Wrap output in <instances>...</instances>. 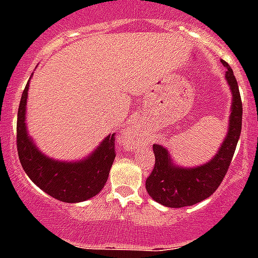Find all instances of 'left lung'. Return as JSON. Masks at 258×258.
<instances>
[{
  "mask_svg": "<svg viewBox=\"0 0 258 258\" xmlns=\"http://www.w3.org/2000/svg\"><path fill=\"white\" fill-rule=\"evenodd\" d=\"M222 64L227 68L226 80L232 92V108L229 133L218 154L206 165L195 169H184L170 163L168 151L163 146H152L155 165L151 174L146 179V190L152 199L163 206L182 208L203 202L217 190L229 170L240 137L243 104L238 81L231 67L225 60H222Z\"/></svg>",
  "mask_w": 258,
  "mask_h": 258,
  "instance_id": "obj_1",
  "label": "left lung"
}]
</instances>
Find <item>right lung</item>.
<instances>
[{
  "instance_id": "add662e5",
  "label": "right lung",
  "mask_w": 258,
  "mask_h": 258,
  "mask_svg": "<svg viewBox=\"0 0 258 258\" xmlns=\"http://www.w3.org/2000/svg\"><path fill=\"white\" fill-rule=\"evenodd\" d=\"M28 84L20 98L17 121V147L23 169L41 190L60 202L77 203L95 197L103 188L115 160L116 133L109 134L84 161L61 163L44 156L29 140L26 131Z\"/></svg>"
}]
</instances>
